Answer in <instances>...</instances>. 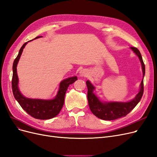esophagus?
Masks as SVG:
<instances>
[{
    "label": "esophagus",
    "mask_w": 157,
    "mask_h": 157,
    "mask_svg": "<svg viewBox=\"0 0 157 157\" xmlns=\"http://www.w3.org/2000/svg\"><path fill=\"white\" fill-rule=\"evenodd\" d=\"M88 71L86 69H82L80 70L79 72V76L80 77H86L88 75Z\"/></svg>",
    "instance_id": "34e87169"
}]
</instances>
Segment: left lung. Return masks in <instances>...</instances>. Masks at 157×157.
<instances>
[{
    "instance_id": "8db88e82",
    "label": "left lung",
    "mask_w": 157,
    "mask_h": 157,
    "mask_svg": "<svg viewBox=\"0 0 157 157\" xmlns=\"http://www.w3.org/2000/svg\"><path fill=\"white\" fill-rule=\"evenodd\" d=\"M131 49L139 58L142 65L143 78L140 86V90L136 97L127 102L110 101L105 102L99 99L94 93L95 86L91 83L90 80L86 81L88 87V100L90 109L94 114L103 120H114L116 119L125 116L130 112L141 100L144 94V77L145 76V65L139 50L136 47H131Z\"/></svg>"
}]
</instances>
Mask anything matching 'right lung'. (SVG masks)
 <instances>
[{"label":"right lung","instance_id":"1","mask_svg":"<svg viewBox=\"0 0 157 157\" xmlns=\"http://www.w3.org/2000/svg\"><path fill=\"white\" fill-rule=\"evenodd\" d=\"M42 36H37L34 40L40 38ZM26 42L21 47L17 56L16 57L13 63V77H12V91L15 99L19 102L22 109L29 115L39 120H48L56 116L62 109L64 103V97L66 91L70 84H73L77 80L76 76L69 77L61 81L59 85L57 95L52 99H30L25 97L19 88V78L17 73V66L21 58L23 48L28 42Z\"/></svg>","mask_w":157,"mask_h":157}]
</instances>
